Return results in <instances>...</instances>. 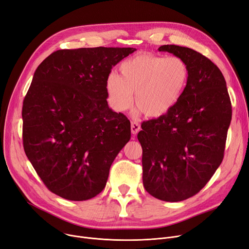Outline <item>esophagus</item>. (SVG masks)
<instances>
[{
    "label": "esophagus",
    "mask_w": 249,
    "mask_h": 249,
    "mask_svg": "<svg viewBox=\"0 0 249 249\" xmlns=\"http://www.w3.org/2000/svg\"><path fill=\"white\" fill-rule=\"evenodd\" d=\"M140 130V125L138 122L136 121H132L131 122V132L135 135L138 133V131Z\"/></svg>",
    "instance_id": "34e87169"
}]
</instances>
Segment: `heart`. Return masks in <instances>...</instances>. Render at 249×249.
<instances>
[{
    "label": "heart",
    "instance_id": "b5f03b06",
    "mask_svg": "<svg viewBox=\"0 0 249 249\" xmlns=\"http://www.w3.org/2000/svg\"><path fill=\"white\" fill-rule=\"evenodd\" d=\"M122 75L111 72L106 88L113 106L125 111L132 105L146 117L155 118L171 110L184 91L189 78L187 63L178 56L137 54L120 67Z\"/></svg>",
    "mask_w": 249,
    "mask_h": 249
}]
</instances>
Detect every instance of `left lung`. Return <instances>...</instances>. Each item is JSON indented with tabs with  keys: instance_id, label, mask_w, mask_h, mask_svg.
Here are the masks:
<instances>
[{
	"instance_id": "8db88e82",
	"label": "left lung",
	"mask_w": 249,
	"mask_h": 249,
	"mask_svg": "<svg viewBox=\"0 0 249 249\" xmlns=\"http://www.w3.org/2000/svg\"><path fill=\"white\" fill-rule=\"evenodd\" d=\"M159 50L184 60L189 78L171 110L141 124L142 179L152 197L179 202L198 194L223 160L232 107L225 78L208 57L178 45Z\"/></svg>"
}]
</instances>
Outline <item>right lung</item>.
<instances>
[{"mask_svg":"<svg viewBox=\"0 0 249 249\" xmlns=\"http://www.w3.org/2000/svg\"><path fill=\"white\" fill-rule=\"evenodd\" d=\"M131 47L60 49L34 72L23 101V146L46 188L71 201L100 194L131 137L128 118L108 106L107 77Z\"/></svg>","mask_w":249,"mask_h":249,"instance_id":"add662e5","label":"right lung"}]
</instances>
